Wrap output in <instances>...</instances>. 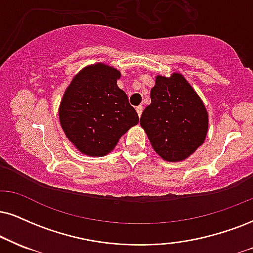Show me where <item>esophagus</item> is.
Returning a JSON list of instances; mask_svg holds the SVG:
<instances>
[{
    "label": "esophagus",
    "instance_id": "34e87169",
    "mask_svg": "<svg viewBox=\"0 0 253 253\" xmlns=\"http://www.w3.org/2000/svg\"><path fill=\"white\" fill-rule=\"evenodd\" d=\"M136 111H137V114H138V116L141 117L142 116V111H143L142 105H138V107H136Z\"/></svg>",
    "mask_w": 253,
    "mask_h": 253
}]
</instances>
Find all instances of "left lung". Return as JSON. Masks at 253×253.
<instances>
[{"label": "left lung", "instance_id": "obj_1", "mask_svg": "<svg viewBox=\"0 0 253 253\" xmlns=\"http://www.w3.org/2000/svg\"><path fill=\"white\" fill-rule=\"evenodd\" d=\"M151 103L141 126L154 150L165 161L179 162L197 150L208 132V112L195 90L180 74L157 76Z\"/></svg>", "mask_w": 253, "mask_h": 253}]
</instances>
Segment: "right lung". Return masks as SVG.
Returning <instances> with one entry per match:
<instances>
[{
	"label": "right lung",
	"instance_id": "right-lung-1",
	"mask_svg": "<svg viewBox=\"0 0 253 253\" xmlns=\"http://www.w3.org/2000/svg\"><path fill=\"white\" fill-rule=\"evenodd\" d=\"M120 76L118 70L98 63L80 71L65 90L60 107L61 126L83 154L107 155L138 123L126 93L117 86Z\"/></svg>",
	"mask_w": 253,
	"mask_h": 253
}]
</instances>
